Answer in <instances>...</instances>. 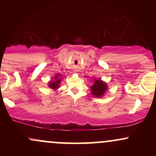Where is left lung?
Instances as JSON below:
<instances>
[{
	"instance_id": "obj_1",
	"label": "left lung",
	"mask_w": 156,
	"mask_h": 156,
	"mask_svg": "<svg viewBox=\"0 0 156 156\" xmlns=\"http://www.w3.org/2000/svg\"><path fill=\"white\" fill-rule=\"evenodd\" d=\"M90 88L92 94L97 98H101L108 89V86L101 79H94V84Z\"/></svg>"
}]
</instances>
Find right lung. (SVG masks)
Wrapping results in <instances>:
<instances>
[{"instance_id": "right-lung-1", "label": "right lung", "mask_w": 156, "mask_h": 156, "mask_svg": "<svg viewBox=\"0 0 156 156\" xmlns=\"http://www.w3.org/2000/svg\"><path fill=\"white\" fill-rule=\"evenodd\" d=\"M60 76H61L60 74H58L56 75V76H55L53 80H52L51 81L49 82V83H48V87H49L51 89H53V90H55V89L59 88L60 87L59 84L61 83Z\"/></svg>"}]
</instances>
